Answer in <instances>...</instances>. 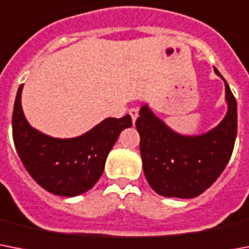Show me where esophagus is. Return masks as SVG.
<instances>
[{
  "label": "esophagus",
  "instance_id": "1",
  "mask_svg": "<svg viewBox=\"0 0 249 249\" xmlns=\"http://www.w3.org/2000/svg\"><path fill=\"white\" fill-rule=\"evenodd\" d=\"M128 114L131 115V118H132V122L135 123V121H136L137 117H139V109H137V108H131L130 110H128Z\"/></svg>",
  "mask_w": 249,
  "mask_h": 249
}]
</instances>
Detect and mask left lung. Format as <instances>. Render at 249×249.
Segmentation results:
<instances>
[{
  "mask_svg": "<svg viewBox=\"0 0 249 249\" xmlns=\"http://www.w3.org/2000/svg\"><path fill=\"white\" fill-rule=\"evenodd\" d=\"M225 82L228 113L207 134L185 136L175 132L142 105L136 128L145 178L159 196L194 198L207 190L225 170L236 137V100Z\"/></svg>",
  "mask_w": 249,
  "mask_h": 249,
  "instance_id": "left-lung-1",
  "label": "left lung"
}]
</instances>
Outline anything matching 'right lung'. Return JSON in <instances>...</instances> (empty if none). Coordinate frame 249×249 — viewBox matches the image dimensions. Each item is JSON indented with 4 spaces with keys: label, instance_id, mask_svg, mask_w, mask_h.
<instances>
[{
    "label": "right lung",
    "instance_id": "right-lung-1",
    "mask_svg": "<svg viewBox=\"0 0 249 249\" xmlns=\"http://www.w3.org/2000/svg\"><path fill=\"white\" fill-rule=\"evenodd\" d=\"M19 87L14 104L13 137L25 170L45 190L61 196H75L90 190L104 171L110 149L124 128L132 126L128 114L107 118L81 136L56 139L28 123L21 109Z\"/></svg>",
    "mask_w": 249,
    "mask_h": 249
}]
</instances>
